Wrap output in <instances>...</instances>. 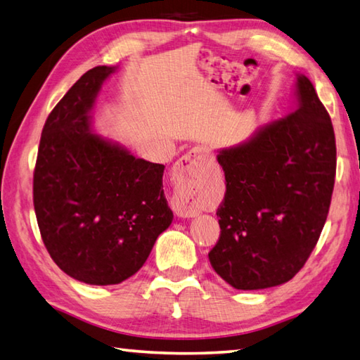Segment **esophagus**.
<instances>
[{"mask_svg":"<svg viewBox=\"0 0 360 360\" xmlns=\"http://www.w3.org/2000/svg\"><path fill=\"white\" fill-rule=\"evenodd\" d=\"M211 158L210 150L195 148L177 161V165H175V194L171 202V208L175 216L194 217L199 214L193 195H191V180L202 167L210 163Z\"/></svg>","mask_w":360,"mask_h":360,"instance_id":"1","label":"esophagus"}]
</instances>
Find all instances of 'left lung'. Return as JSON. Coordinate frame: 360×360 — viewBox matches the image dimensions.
<instances>
[{"label":"left lung","instance_id":"8db88e82","mask_svg":"<svg viewBox=\"0 0 360 360\" xmlns=\"http://www.w3.org/2000/svg\"><path fill=\"white\" fill-rule=\"evenodd\" d=\"M300 107L250 141L225 149L221 234L208 258L240 290L274 288L303 269L323 230L335 180V135L311 80L298 77Z\"/></svg>","mask_w":360,"mask_h":360}]
</instances>
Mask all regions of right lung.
I'll use <instances>...</instances> for the list:
<instances>
[{
  "label": "right lung",
  "mask_w": 360,
  "mask_h": 360,
  "mask_svg": "<svg viewBox=\"0 0 360 360\" xmlns=\"http://www.w3.org/2000/svg\"><path fill=\"white\" fill-rule=\"evenodd\" d=\"M113 71H86L53 108L32 183L37 224L51 258L71 278L94 285L135 275L174 217L163 191L165 166L90 131L88 112Z\"/></svg>",
  "instance_id": "1"
}]
</instances>
